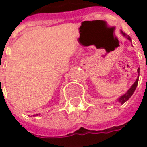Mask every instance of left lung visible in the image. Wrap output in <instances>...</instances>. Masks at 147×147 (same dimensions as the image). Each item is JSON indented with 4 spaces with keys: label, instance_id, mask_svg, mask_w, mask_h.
<instances>
[{
    "label": "left lung",
    "instance_id": "obj_1",
    "mask_svg": "<svg viewBox=\"0 0 147 147\" xmlns=\"http://www.w3.org/2000/svg\"><path fill=\"white\" fill-rule=\"evenodd\" d=\"M121 34L124 36V37H125L127 39H129L130 42H132V40H131V38L127 34H125V32H123L121 30ZM139 71H140V69L138 68V78H137V79H136V81L134 82V83L132 85V86H131L129 89L128 90V91H127L126 93L125 94H123V95H121V97H119L118 99H117V101L119 102L120 103H121V104H123L124 103H125L127 100H129V99L130 98L131 96L133 95V94H134V92L135 91L136 88H137V86H138V78H139Z\"/></svg>",
    "mask_w": 147,
    "mask_h": 147
}]
</instances>
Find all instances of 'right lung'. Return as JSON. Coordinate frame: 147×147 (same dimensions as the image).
Listing matches in <instances>:
<instances>
[{"instance_id":"add662e5","label":"right lung","mask_w":147,"mask_h":147,"mask_svg":"<svg viewBox=\"0 0 147 147\" xmlns=\"http://www.w3.org/2000/svg\"><path fill=\"white\" fill-rule=\"evenodd\" d=\"M34 116H39V114H36V115H34Z\"/></svg>"}]
</instances>
